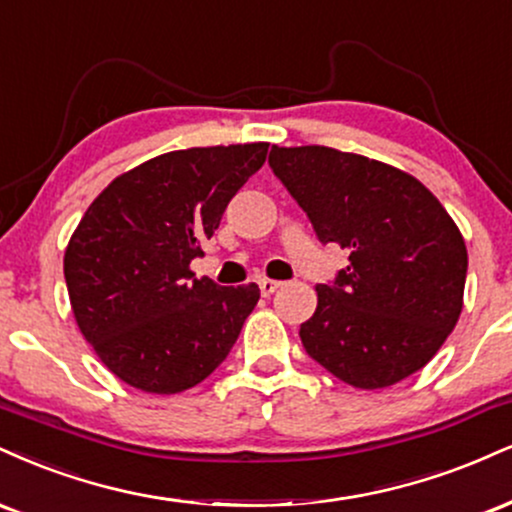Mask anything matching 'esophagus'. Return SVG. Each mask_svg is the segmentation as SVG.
<instances>
[{
	"label": "esophagus",
	"mask_w": 512,
	"mask_h": 512,
	"mask_svg": "<svg viewBox=\"0 0 512 512\" xmlns=\"http://www.w3.org/2000/svg\"><path fill=\"white\" fill-rule=\"evenodd\" d=\"M258 287H261V294H263V297H270V294H273L275 290H278V287H282V282H278V280H268V278H261V280H258Z\"/></svg>",
	"instance_id": "obj_1"
}]
</instances>
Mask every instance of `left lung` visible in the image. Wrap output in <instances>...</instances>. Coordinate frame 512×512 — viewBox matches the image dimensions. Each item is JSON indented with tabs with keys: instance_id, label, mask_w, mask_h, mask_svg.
Returning <instances> with one entry per match:
<instances>
[{
	"instance_id": "1",
	"label": "left lung",
	"mask_w": 512,
	"mask_h": 512,
	"mask_svg": "<svg viewBox=\"0 0 512 512\" xmlns=\"http://www.w3.org/2000/svg\"><path fill=\"white\" fill-rule=\"evenodd\" d=\"M268 165L318 242L350 249V266L316 287L299 328L306 354L364 390L429 364L458 323L467 278L465 242L438 198L395 167L326 146H273Z\"/></svg>"
}]
</instances>
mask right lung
<instances>
[{"label": "right lung", "instance_id": "obj_1", "mask_svg": "<svg viewBox=\"0 0 512 512\" xmlns=\"http://www.w3.org/2000/svg\"><path fill=\"white\" fill-rule=\"evenodd\" d=\"M268 143L174 150L90 203L64 254L76 323L114 376L146 393L194 388L225 362L261 297L189 270Z\"/></svg>", "mask_w": 512, "mask_h": 512}]
</instances>
